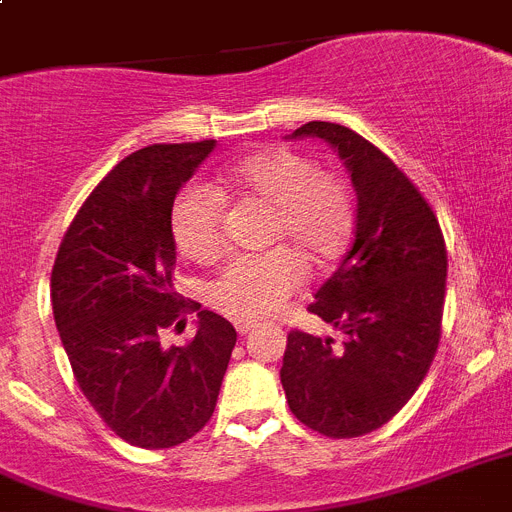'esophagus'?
<instances>
[{
  "label": "esophagus",
  "mask_w": 512,
  "mask_h": 512,
  "mask_svg": "<svg viewBox=\"0 0 512 512\" xmlns=\"http://www.w3.org/2000/svg\"><path fill=\"white\" fill-rule=\"evenodd\" d=\"M251 329H253V321H235V331H238L240 336H246Z\"/></svg>",
  "instance_id": "1"
}]
</instances>
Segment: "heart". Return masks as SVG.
I'll list each match as a JSON object with an SVG mask.
<instances>
[{
  "instance_id": "heart-1",
  "label": "heart",
  "mask_w": 512,
  "mask_h": 512,
  "mask_svg": "<svg viewBox=\"0 0 512 512\" xmlns=\"http://www.w3.org/2000/svg\"><path fill=\"white\" fill-rule=\"evenodd\" d=\"M269 209L259 256H240L209 285V303L238 321L277 313L303 282L305 269H326L355 235V194L347 178L318 168L308 155L274 147L243 157L217 181V194L199 186L178 191L168 227L178 251L194 264H212L225 251V202Z\"/></svg>"
}]
</instances>
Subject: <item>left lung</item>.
I'll return each mask as SVG.
<instances>
[{"instance_id": "left-lung-1", "label": "left lung", "mask_w": 512, "mask_h": 512, "mask_svg": "<svg viewBox=\"0 0 512 512\" xmlns=\"http://www.w3.org/2000/svg\"><path fill=\"white\" fill-rule=\"evenodd\" d=\"M357 191L355 238L308 310L342 331L287 334L279 370L290 412L326 438H360L401 412L425 381L443 334L445 251L440 222L406 173L357 131L308 121Z\"/></svg>"}]
</instances>
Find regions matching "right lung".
<instances>
[{"label":"right lung","instance_id":"obj_1","mask_svg":"<svg viewBox=\"0 0 512 512\" xmlns=\"http://www.w3.org/2000/svg\"><path fill=\"white\" fill-rule=\"evenodd\" d=\"M214 139L131 152L74 214L51 272V305L74 381L121 440L147 451L194 438L212 419L233 323L200 310L183 348L159 336L202 308L173 292L176 243L168 214Z\"/></svg>","mask_w":512,"mask_h":512}]
</instances>
